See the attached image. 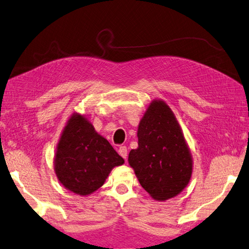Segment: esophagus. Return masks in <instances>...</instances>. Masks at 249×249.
<instances>
[{"label": "esophagus", "instance_id": "1", "mask_svg": "<svg viewBox=\"0 0 249 249\" xmlns=\"http://www.w3.org/2000/svg\"><path fill=\"white\" fill-rule=\"evenodd\" d=\"M118 152H119V154H120L121 157L123 158V159H125V160L127 159V148H126L125 145H121V147L119 148Z\"/></svg>", "mask_w": 249, "mask_h": 249}]
</instances>
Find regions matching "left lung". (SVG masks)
Wrapping results in <instances>:
<instances>
[{"instance_id": "obj_1", "label": "left lung", "mask_w": 249, "mask_h": 249, "mask_svg": "<svg viewBox=\"0 0 249 249\" xmlns=\"http://www.w3.org/2000/svg\"><path fill=\"white\" fill-rule=\"evenodd\" d=\"M138 148L128 163L145 191L158 201L176 196L192 175V159L173 111L162 100L151 102L138 127Z\"/></svg>"}]
</instances>
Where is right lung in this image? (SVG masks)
Here are the masks:
<instances>
[{
    "instance_id": "right-lung-1",
    "label": "right lung",
    "mask_w": 249,
    "mask_h": 249,
    "mask_svg": "<svg viewBox=\"0 0 249 249\" xmlns=\"http://www.w3.org/2000/svg\"><path fill=\"white\" fill-rule=\"evenodd\" d=\"M123 163V158L96 133L89 121L76 113L71 116L55 158V173L63 187L79 196H89L105 183L112 168Z\"/></svg>"
}]
</instances>
